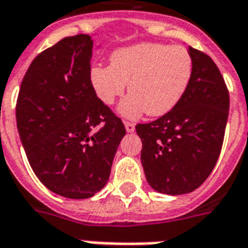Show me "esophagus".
I'll use <instances>...</instances> for the list:
<instances>
[{"mask_svg": "<svg viewBox=\"0 0 248 248\" xmlns=\"http://www.w3.org/2000/svg\"><path fill=\"white\" fill-rule=\"evenodd\" d=\"M124 129H126L127 133H133L135 130V124H130V122H124Z\"/></svg>", "mask_w": 248, "mask_h": 248, "instance_id": "34e87169", "label": "esophagus"}]
</instances>
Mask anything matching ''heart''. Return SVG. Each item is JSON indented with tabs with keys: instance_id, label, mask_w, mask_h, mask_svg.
<instances>
[{
	"instance_id": "b5f03b06",
	"label": "heart",
	"mask_w": 248,
	"mask_h": 248,
	"mask_svg": "<svg viewBox=\"0 0 248 248\" xmlns=\"http://www.w3.org/2000/svg\"><path fill=\"white\" fill-rule=\"evenodd\" d=\"M192 58L186 47L143 42L119 47L110 65H94L89 79L103 105H113L126 90L129 94L117 111L124 118L143 113L161 117L177 106L191 82Z\"/></svg>"
}]
</instances>
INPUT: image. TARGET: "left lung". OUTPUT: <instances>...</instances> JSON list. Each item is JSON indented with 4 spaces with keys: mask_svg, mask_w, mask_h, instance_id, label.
<instances>
[{
    "mask_svg": "<svg viewBox=\"0 0 248 248\" xmlns=\"http://www.w3.org/2000/svg\"><path fill=\"white\" fill-rule=\"evenodd\" d=\"M191 82L171 111L137 124L140 162L155 191L182 195L194 191L218 161L229 118L230 97L220 71L202 51L188 46Z\"/></svg>",
    "mask_w": 248,
    "mask_h": 248,
    "instance_id": "8db88e82",
    "label": "left lung"
}]
</instances>
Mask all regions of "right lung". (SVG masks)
Listing matches in <instances>:
<instances>
[{
  "instance_id": "add662e5",
  "label": "right lung",
  "mask_w": 248,
  "mask_h": 248,
  "mask_svg": "<svg viewBox=\"0 0 248 248\" xmlns=\"http://www.w3.org/2000/svg\"><path fill=\"white\" fill-rule=\"evenodd\" d=\"M93 40L66 37L34 58L19 89L16 118L33 171L50 191L86 199L101 191L126 134L89 79Z\"/></svg>"
}]
</instances>
